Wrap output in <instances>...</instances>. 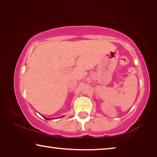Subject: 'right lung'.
Instances as JSON below:
<instances>
[{"instance_id": "add662e5", "label": "right lung", "mask_w": 157, "mask_h": 157, "mask_svg": "<svg viewBox=\"0 0 157 157\" xmlns=\"http://www.w3.org/2000/svg\"><path fill=\"white\" fill-rule=\"evenodd\" d=\"M44 119H47V118H45V117H44Z\"/></svg>"}]
</instances>
